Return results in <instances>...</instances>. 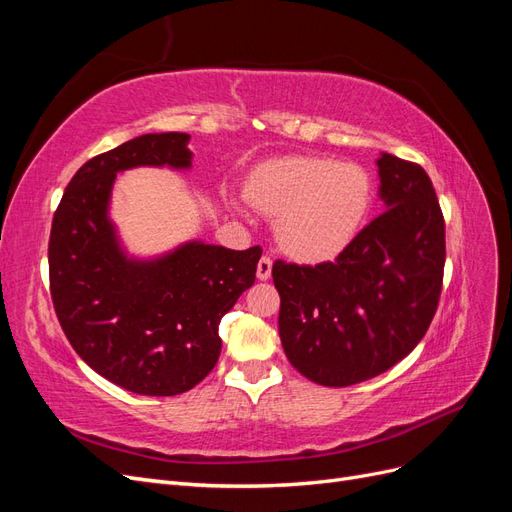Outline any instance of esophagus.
I'll use <instances>...</instances> for the list:
<instances>
[{
  "instance_id": "1",
  "label": "esophagus",
  "mask_w": 512,
  "mask_h": 512,
  "mask_svg": "<svg viewBox=\"0 0 512 512\" xmlns=\"http://www.w3.org/2000/svg\"><path fill=\"white\" fill-rule=\"evenodd\" d=\"M271 269H273V260L269 256H262L258 260V267H256V277L260 282H265L271 277Z\"/></svg>"
}]
</instances>
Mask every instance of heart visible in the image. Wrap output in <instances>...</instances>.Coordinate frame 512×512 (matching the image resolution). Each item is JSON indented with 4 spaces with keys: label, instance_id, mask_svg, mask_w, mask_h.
<instances>
[{
    "label": "heart",
    "instance_id": "b5f03b06",
    "mask_svg": "<svg viewBox=\"0 0 512 512\" xmlns=\"http://www.w3.org/2000/svg\"><path fill=\"white\" fill-rule=\"evenodd\" d=\"M247 205L275 220V239L299 262L318 265L344 254L374 203V183L354 162L286 156L258 164L245 179Z\"/></svg>",
    "mask_w": 512,
    "mask_h": 512
}]
</instances>
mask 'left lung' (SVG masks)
<instances>
[{
    "label": "left lung",
    "mask_w": 512,
    "mask_h": 512,
    "mask_svg": "<svg viewBox=\"0 0 512 512\" xmlns=\"http://www.w3.org/2000/svg\"><path fill=\"white\" fill-rule=\"evenodd\" d=\"M376 164L386 211L344 254L316 267L273 265L284 352L322 386L391 369L421 342L440 301L446 243L433 183L423 166L391 153Z\"/></svg>",
    "instance_id": "obj_1"
}]
</instances>
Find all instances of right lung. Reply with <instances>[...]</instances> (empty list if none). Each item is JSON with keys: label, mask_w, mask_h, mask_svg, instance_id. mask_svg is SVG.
<instances>
[{"label": "right lung", "mask_w": 512, "mask_h": 512, "mask_svg": "<svg viewBox=\"0 0 512 512\" xmlns=\"http://www.w3.org/2000/svg\"><path fill=\"white\" fill-rule=\"evenodd\" d=\"M190 134H143L85 162L61 196L49 239L57 320L81 359L138 395L194 389L218 363L220 320L256 280L262 256L190 241L160 258H128L108 220L117 173L190 168Z\"/></svg>", "instance_id": "1"}]
</instances>
